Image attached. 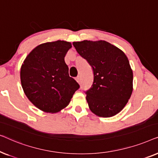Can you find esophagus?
Returning <instances> with one entry per match:
<instances>
[{
  "label": "esophagus",
  "mask_w": 158,
  "mask_h": 158,
  "mask_svg": "<svg viewBox=\"0 0 158 158\" xmlns=\"http://www.w3.org/2000/svg\"><path fill=\"white\" fill-rule=\"evenodd\" d=\"M75 80H76V81L80 84V83H81V77H80L79 76H77L76 78H75Z\"/></svg>",
  "instance_id": "obj_1"
}]
</instances>
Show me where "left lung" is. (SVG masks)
<instances>
[{"mask_svg": "<svg viewBox=\"0 0 158 158\" xmlns=\"http://www.w3.org/2000/svg\"><path fill=\"white\" fill-rule=\"evenodd\" d=\"M73 44L94 73L91 87L84 91L90 111L101 117L116 115L132 93L133 73L128 58L106 41L84 40Z\"/></svg>", "mask_w": 158, "mask_h": 158, "instance_id": "left-lung-1", "label": "left lung"}]
</instances>
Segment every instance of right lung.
I'll return each mask as SVG.
<instances>
[{
  "instance_id": "1",
  "label": "right lung",
  "mask_w": 158,
  "mask_h": 158,
  "mask_svg": "<svg viewBox=\"0 0 158 158\" xmlns=\"http://www.w3.org/2000/svg\"><path fill=\"white\" fill-rule=\"evenodd\" d=\"M70 42L56 41L34 48L21 68V82L26 96L45 112L55 113L69 104L79 84L69 76L64 57Z\"/></svg>"
}]
</instances>
